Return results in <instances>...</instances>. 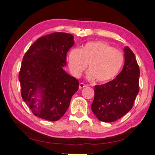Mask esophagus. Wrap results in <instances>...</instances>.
Instances as JSON below:
<instances>
[{"instance_id":"esophagus-1","label":"esophagus","mask_w":155,"mask_h":155,"mask_svg":"<svg viewBox=\"0 0 155 155\" xmlns=\"http://www.w3.org/2000/svg\"><path fill=\"white\" fill-rule=\"evenodd\" d=\"M87 86V85L84 84V83H79V88H81V89H82V88H83L84 87H86Z\"/></svg>"}]
</instances>
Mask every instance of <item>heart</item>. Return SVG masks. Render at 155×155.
I'll use <instances>...</instances> for the list:
<instances>
[{"mask_svg":"<svg viewBox=\"0 0 155 155\" xmlns=\"http://www.w3.org/2000/svg\"><path fill=\"white\" fill-rule=\"evenodd\" d=\"M68 66L75 77H80L88 67V80L100 83L110 82L117 77L123 67L124 55L103 41H92L81 49L73 48L68 54Z\"/></svg>","mask_w":155,"mask_h":155,"instance_id":"obj_1","label":"heart"}]
</instances>
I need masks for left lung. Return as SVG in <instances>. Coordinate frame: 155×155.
Returning a JSON list of instances; mask_svg holds the SVG:
<instances>
[{
  "mask_svg": "<svg viewBox=\"0 0 155 155\" xmlns=\"http://www.w3.org/2000/svg\"><path fill=\"white\" fill-rule=\"evenodd\" d=\"M124 64L117 77L94 87L91 110L98 120L112 123L132 108L139 91L140 70L135 55L128 47L124 48Z\"/></svg>",
  "mask_w": 155,
  "mask_h": 155,
  "instance_id": "obj_1",
  "label": "left lung"
}]
</instances>
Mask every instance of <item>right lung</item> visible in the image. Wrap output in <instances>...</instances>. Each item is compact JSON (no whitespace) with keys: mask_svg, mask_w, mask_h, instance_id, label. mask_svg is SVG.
<instances>
[{"mask_svg":"<svg viewBox=\"0 0 155 155\" xmlns=\"http://www.w3.org/2000/svg\"><path fill=\"white\" fill-rule=\"evenodd\" d=\"M73 38L66 32L43 36L24 55L18 74L21 96L36 117L59 120L78 89V80L63 70Z\"/></svg>","mask_w":155,"mask_h":155,"instance_id":"1","label":"right lung"}]
</instances>
